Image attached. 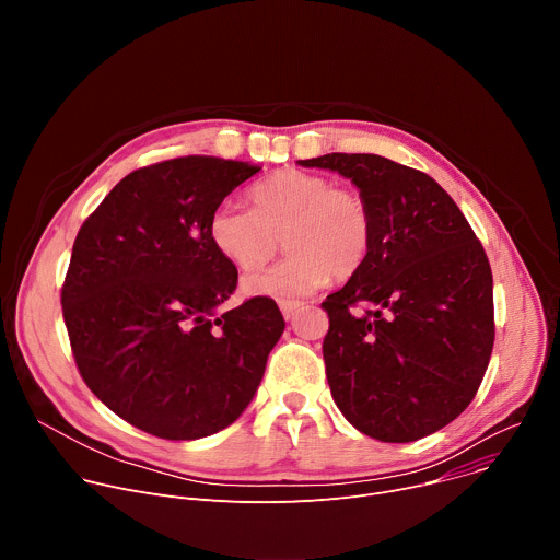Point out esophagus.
Listing matches in <instances>:
<instances>
[{
	"instance_id": "obj_1",
	"label": "esophagus",
	"mask_w": 560,
	"mask_h": 560,
	"mask_svg": "<svg viewBox=\"0 0 560 560\" xmlns=\"http://www.w3.org/2000/svg\"><path fill=\"white\" fill-rule=\"evenodd\" d=\"M279 307L283 312V316L290 322V318H294V314L303 307V303L301 301H279Z\"/></svg>"
}]
</instances>
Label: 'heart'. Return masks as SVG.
I'll use <instances>...</instances> for the list:
<instances>
[{
  "label": "heart",
  "mask_w": 560,
  "mask_h": 560,
  "mask_svg": "<svg viewBox=\"0 0 560 560\" xmlns=\"http://www.w3.org/2000/svg\"><path fill=\"white\" fill-rule=\"evenodd\" d=\"M253 208L221 201L210 217L214 248L238 268L270 259L283 236L288 255L242 277L250 296L292 301L328 283L330 277L357 275L374 242L372 212L365 199L335 188L326 177L281 171L253 188Z\"/></svg>",
  "instance_id": "heart-1"
}]
</instances>
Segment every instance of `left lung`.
Listing matches in <instances>:
<instances>
[{
	"label": "left lung",
	"instance_id": "obj_1",
	"mask_svg": "<svg viewBox=\"0 0 560 560\" xmlns=\"http://www.w3.org/2000/svg\"><path fill=\"white\" fill-rule=\"evenodd\" d=\"M299 164L350 179L374 223L368 264L322 305L335 404L376 441H419L469 406L488 370L494 285L486 250L452 197L421 171L343 152ZM361 300L375 310L354 315Z\"/></svg>",
	"mask_w": 560,
	"mask_h": 560
}]
</instances>
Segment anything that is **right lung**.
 I'll use <instances>...</instances> for the list:
<instances>
[{"instance_id":"add662e5","label":"right lung","mask_w":560,"mask_h":560,"mask_svg":"<svg viewBox=\"0 0 560 560\" xmlns=\"http://www.w3.org/2000/svg\"><path fill=\"white\" fill-rule=\"evenodd\" d=\"M259 171L219 156L135 171L74 238L61 307L77 368L104 406L159 439L234 423L283 335L268 296L219 312L236 268L214 248L210 217Z\"/></svg>"}]
</instances>
